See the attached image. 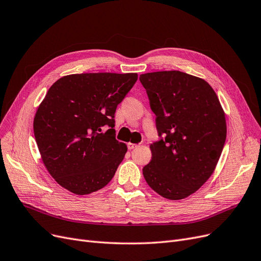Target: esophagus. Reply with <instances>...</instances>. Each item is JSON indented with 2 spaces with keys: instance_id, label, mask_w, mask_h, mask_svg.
I'll list each match as a JSON object with an SVG mask.
<instances>
[{
  "instance_id": "obj_1",
  "label": "esophagus",
  "mask_w": 261,
  "mask_h": 261,
  "mask_svg": "<svg viewBox=\"0 0 261 261\" xmlns=\"http://www.w3.org/2000/svg\"><path fill=\"white\" fill-rule=\"evenodd\" d=\"M127 148H128V150L136 149V148H138V144H136V143H132V142H128V143H127Z\"/></svg>"
}]
</instances>
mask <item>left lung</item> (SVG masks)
Wrapping results in <instances>:
<instances>
[{"label":"left lung","instance_id":"obj_1","mask_svg":"<svg viewBox=\"0 0 261 261\" xmlns=\"http://www.w3.org/2000/svg\"><path fill=\"white\" fill-rule=\"evenodd\" d=\"M161 139L143 167L153 191L170 200L189 197L213 173L226 141L225 113L211 86L179 70L142 74Z\"/></svg>","mask_w":261,"mask_h":261}]
</instances>
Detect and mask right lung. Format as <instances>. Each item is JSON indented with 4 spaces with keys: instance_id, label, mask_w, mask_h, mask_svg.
<instances>
[{
    "instance_id": "right-lung-1",
    "label": "right lung",
    "mask_w": 261,
    "mask_h": 261,
    "mask_svg": "<svg viewBox=\"0 0 261 261\" xmlns=\"http://www.w3.org/2000/svg\"><path fill=\"white\" fill-rule=\"evenodd\" d=\"M137 79V74H75L48 90L35 114L34 136L47 170L67 191L88 195L113 178L127 152L116 139L114 113Z\"/></svg>"
}]
</instances>
